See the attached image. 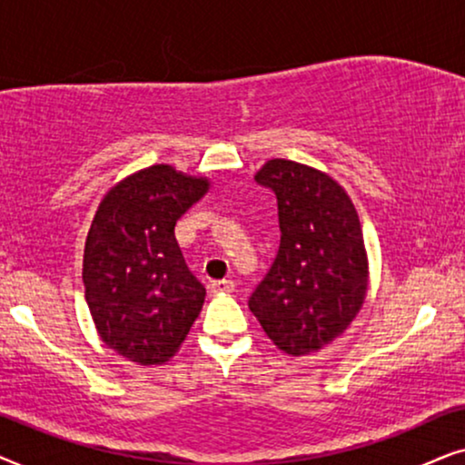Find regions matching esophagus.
I'll return each mask as SVG.
<instances>
[{
	"instance_id": "obj_1",
	"label": "esophagus",
	"mask_w": 465,
	"mask_h": 465,
	"mask_svg": "<svg viewBox=\"0 0 465 465\" xmlns=\"http://www.w3.org/2000/svg\"><path fill=\"white\" fill-rule=\"evenodd\" d=\"M210 291H213V293H232L233 281H225V278H223V281H213L210 282Z\"/></svg>"
}]
</instances>
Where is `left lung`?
Masks as SVG:
<instances>
[{
  "label": "left lung",
  "mask_w": 465,
  "mask_h": 465,
  "mask_svg": "<svg viewBox=\"0 0 465 465\" xmlns=\"http://www.w3.org/2000/svg\"><path fill=\"white\" fill-rule=\"evenodd\" d=\"M255 181L274 191L281 246L249 308L287 355H311L338 338L361 311L368 255L346 191L325 172L270 159Z\"/></svg>",
  "instance_id": "8db88e82"
}]
</instances>
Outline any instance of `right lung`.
Here are the masks:
<instances>
[{"mask_svg": "<svg viewBox=\"0 0 465 465\" xmlns=\"http://www.w3.org/2000/svg\"><path fill=\"white\" fill-rule=\"evenodd\" d=\"M208 189V178L159 163L99 202L84 242V300L104 344L129 361H168L202 311L206 289L184 263L174 227Z\"/></svg>", "mask_w": 465, "mask_h": 465, "instance_id": "obj_1", "label": "right lung"}]
</instances>
